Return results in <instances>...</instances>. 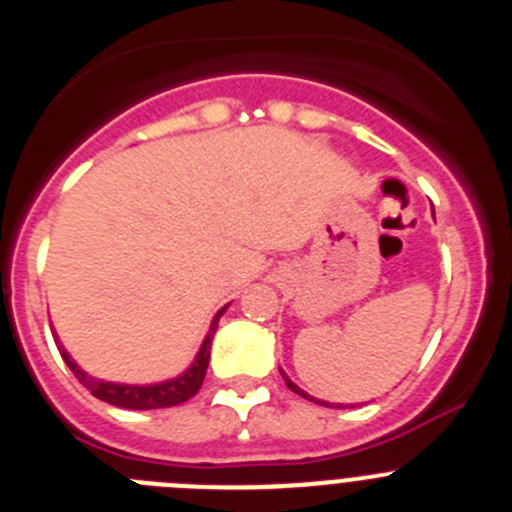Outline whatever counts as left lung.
I'll list each match as a JSON object with an SVG mask.
<instances>
[{
  "label": "left lung",
  "instance_id": "left-lung-1",
  "mask_svg": "<svg viewBox=\"0 0 512 512\" xmlns=\"http://www.w3.org/2000/svg\"><path fill=\"white\" fill-rule=\"evenodd\" d=\"M282 377H285V375H282ZM285 382H287V388H290V390H292V393L302 395V398H310V395H307V393H302V390H300V388H297V385H295V382H292V380H287V377H285ZM310 400H312V398H310ZM320 405H327V403H320Z\"/></svg>",
  "mask_w": 512,
  "mask_h": 512
}]
</instances>
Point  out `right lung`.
Instances as JSON below:
<instances>
[{
	"label": "right lung",
	"instance_id": "add662e5",
	"mask_svg": "<svg viewBox=\"0 0 512 512\" xmlns=\"http://www.w3.org/2000/svg\"><path fill=\"white\" fill-rule=\"evenodd\" d=\"M222 307L220 312L212 320L210 332H207L205 342H202L200 352H197L195 362H192L190 370L185 375L175 377V380L167 382H157V385H117V382H104L97 380V377L87 375L84 370H79L77 362L69 357V352L59 345V352H62L64 362H67L69 370L74 372L79 382H82L84 388L94 395V398L104 400L109 405H117V408H127V410H155V408H172V405H180L185 400H190L192 395H197V390L202 388V380H205L207 365H210V345L212 337L217 332V322H220ZM59 342V340H57Z\"/></svg>",
	"mask_w": 512,
	"mask_h": 512
}]
</instances>
